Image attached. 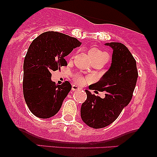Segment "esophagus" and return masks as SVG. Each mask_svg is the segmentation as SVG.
<instances>
[{"mask_svg":"<svg viewBox=\"0 0 157 157\" xmlns=\"http://www.w3.org/2000/svg\"><path fill=\"white\" fill-rule=\"evenodd\" d=\"M71 89H72V91H78V90H80V88H79L78 86H76V85H73L72 88H71Z\"/></svg>","mask_w":157,"mask_h":157,"instance_id":"34e87169","label":"esophagus"}]
</instances>
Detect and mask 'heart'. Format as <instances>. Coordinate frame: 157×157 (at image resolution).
Listing matches in <instances>:
<instances>
[{
	"mask_svg": "<svg viewBox=\"0 0 157 157\" xmlns=\"http://www.w3.org/2000/svg\"><path fill=\"white\" fill-rule=\"evenodd\" d=\"M89 56L91 57V59L92 61L97 60H101V59H106L108 58V55L105 53V52L102 51L101 49L97 48H93L91 49H90L89 51ZM76 80L77 82L79 83H83V82L86 81V79L84 77L80 76L78 75L76 77Z\"/></svg>",
	"mask_w": 157,
	"mask_h": 157,
	"instance_id": "heart-1",
	"label": "heart"
}]
</instances>
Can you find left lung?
I'll use <instances>...</instances> for the list:
<instances>
[{
    "label": "left lung",
    "mask_w": 157,
    "mask_h": 157,
    "mask_svg": "<svg viewBox=\"0 0 157 157\" xmlns=\"http://www.w3.org/2000/svg\"><path fill=\"white\" fill-rule=\"evenodd\" d=\"M113 48L112 63L100 81L89 89L105 91V98L86 90L87 98L80 109L82 121L93 128L106 127L117 120L133 96L138 71L134 57L121 43L105 44Z\"/></svg>",
    "instance_id": "obj_1"
}]
</instances>
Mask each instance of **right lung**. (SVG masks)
I'll list each match as a JSON object with an SVG mask.
<instances>
[{"label":"right lung","mask_w":157,"mask_h":157,"mask_svg":"<svg viewBox=\"0 0 157 157\" xmlns=\"http://www.w3.org/2000/svg\"><path fill=\"white\" fill-rule=\"evenodd\" d=\"M81 43L75 37L57 32H46L32 41L23 63V91L25 101L34 115L49 118L60 109L71 89L68 81L57 85L52 71L67 66L65 57Z\"/></svg>","instance_id":"1"}]
</instances>
